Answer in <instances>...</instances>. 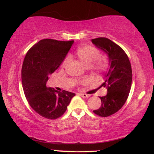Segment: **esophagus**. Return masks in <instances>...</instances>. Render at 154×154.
<instances>
[{
  "mask_svg": "<svg viewBox=\"0 0 154 154\" xmlns=\"http://www.w3.org/2000/svg\"><path fill=\"white\" fill-rule=\"evenodd\" d=\"M80 95L82 98H89L90 97V95L85 94V93H80Z\"/></svg>",
  "mask_w": 154,
  "mask_h": 154,
  "instance_id": "esophagus-1",
  "label": "esophagus"
}]
</instances>
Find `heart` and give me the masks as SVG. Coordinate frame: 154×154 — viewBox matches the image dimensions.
<instances>
[{"label": "heart", "mask_w": 154, "mask_h": 154, "mask_svg": "<svg viewBox=\"0 0 154 154\" xmlns=\"http://www.w3.org/2000/svg\"><path fill=\"white\" fill-rule=\"evenodd\" d=\"M76 55L85 66H90L95 72L100 73L106 69L107 63L104 59L99 58L100 53L98 49L92 45H84L79 47L76 51ZM68 62V59L63 61L61 66L64 67Z\"/></svg>", "instance_id": "b5f03b06"}]
</instances>
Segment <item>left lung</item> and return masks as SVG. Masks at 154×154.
Segmentation results:
<instances>
[{
  "label": "left lung",
  "instance_id": "1",
  "mask_svg": "<svg viewBox=\"0 0 154 154\" xmlns=\"http://www.w3.org/2000/svg\"><path fill=\"white\" fill-rule=\"evenodd\" d=\"M91 41L108 55L109 60V71L100 85L106 88L107 94L100 97V107L93 111L97 115L106 117L117 112L128 99L132 79L131 64L123 49L109 39L98 38Z\"/></svg>",
  "mask_w": 154,
  "mask_h": 154
}]
</instances>
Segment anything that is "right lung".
I'll return each instance as SVG.
<instances>
[{"label":"right lung","instance_id":"right-lung-1","mask_svg":"<svg viewBox=\"0 0 154 154\" xmlns=\"http://www.w3.org/2000/svg\"><path fill=\"white\" fill-rule=\"evenodd\" d=\"M73 43L74 40L43 39L28 51L24 59L22 82L24 95L34 111L46 119L62 116L75 95L46 86L49 75L59 68Z\"/></svg>","mask_w":154,"mask_h":154}]
</instances>
